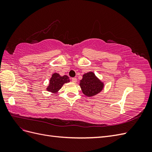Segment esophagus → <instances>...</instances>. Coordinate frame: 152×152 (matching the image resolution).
Masks as SVG:
<instances>
[{
    "instance_id": "34e87169",
    "label": "esophagus",
    "mask_w": 152,
    "mask_h": 152,
    "mask_svg": "<svg viewBox=\"0 0 152 152\" xmlns=\"http://www.w3.org/2000/svg\"><path fill=\"white\" fill-rule=\"evenodd\" d=\"M72 82H73V83H76L77 80L76 78H72Z\"/></svg>"
}]
</instances>
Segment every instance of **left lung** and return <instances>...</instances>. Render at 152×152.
Instances as JSON below:
<instances>
[{
	"instance_id": "obj_1",
	"label": "left lung",
	"mask_w": 152,
	"mask_h": 152,
	"mask_svg": "<svg viewBox=\"0 0 152 152\" xmlns=\"http://www.w3.org/2000/svg\"><path fill=\"white\" fill-rule=\"evenodd\" d=\"M79 85L82 93L87 97L97 95L102 92L104 86L103 82L101 81L93 72L84 73Z\"/></svg>"
}]
</instances>
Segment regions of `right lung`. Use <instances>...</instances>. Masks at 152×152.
<instances>
[{"label": "right lung", "mask_w": 152, "mask_h": 152, "mask_svg": "<svg viewBox=\"0 0 152 152\" xmlns=\"http://www.w3.org/2000/svg\"><path fill=\"white\" fill-rule=\"evenodd\" d=\"M70 80L69 77L65 75L61 76L58 73H54L52 75L49 80V84L47 87V91L50 93L56 94L58 93L59 90L60 89L64 84L68 83Z\"/></svg>", "instance_id": "right-lung-1"}]
</instances>
